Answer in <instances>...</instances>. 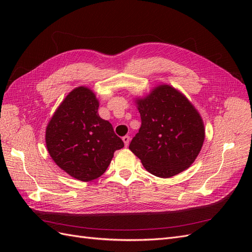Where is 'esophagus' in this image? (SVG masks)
I'll return each instance as SVG.
<instances>
[{
	"instance_id": "1",
	"label": "esophagus",
	"mask_w": 252,
	"mask_h": 252,
	"mask_svg": "<svg viewBox=\"0 0 252 252\" xmlns=\"http://www.w3.org/2000/svg\"><path fill=\"white\" fill-rule=\"evenodd\" d=\"M123 142H124V144H125V146L127 147L128 145H129V142H130V138H129L128 135H125L124 138H123Z\"/></svg>"
}]
</instances>
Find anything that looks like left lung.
Returning a JSON list of instances; mask_svg holds the SVG:
<instances>
[{"mask_svg":"<svg viewBox=\"0 0 252 252\" xmlns=\"http://www.w3.org/2000/svg\"><path fill=\"white\" fill-rule=\"evenodd\" d=\"M134 102L142 125L129 149L145 169L166 179L191 166L205 140L204 122L191 102L167 84Z\"/></svg>","mask_w":252,"mask_h":252,"instance_id":"8db88e82","label":"left lung"}]
</instances>
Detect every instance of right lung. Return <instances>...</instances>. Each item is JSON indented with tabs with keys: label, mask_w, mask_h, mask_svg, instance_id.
Returning <instances> with one entry per match:
<instances>
[{
	"label": "right lung",
	"mask_w": 252,
	"mask_h": 252,
	"mask_svg": "<svg viewBox=\"0 0 252 252\" xmlns=\"http://www.w3.org/2000/svg\"><path fill=\"white\" fill-rule=\"evenodd\" d=\"M98 105L90 88H74L53 113L45 133L46 147L55 163L83 182L100 178L114 151L124 147L112 125L98 116Z\"/></svg>",
	"instance_id": "right-lung-1"
}]
</instances>
